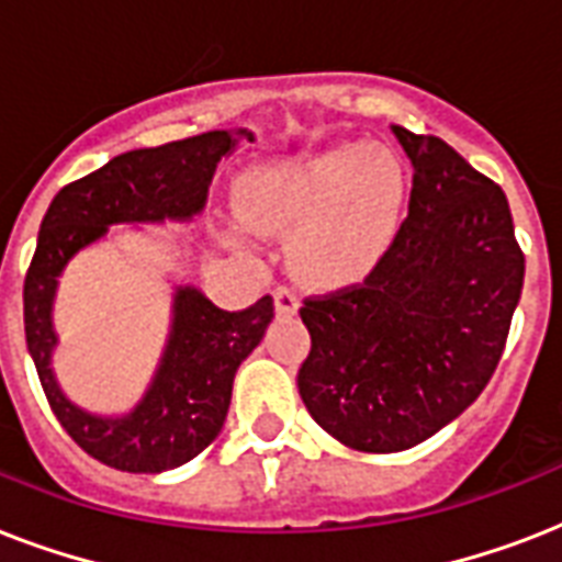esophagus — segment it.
Returning a JSON list of instances; mask_svg holds the SVG:
<instances>
[{
    "mask_svg": "<svg viewBox=\"0 0 562 562\" xmlns=\"http://www.w3.org/2000/svg\"><path fill=\"white\" fill-rule=\"evenodd\" d=\"M273 306H277V315H294L300 306V300L289 285H277V289H273Z\"/></svg>",
    "mask_w": 562,
    "mask_h": 562,
    "instance_id": "34e87169",
    "label": "esophagus"
}]
</instances>
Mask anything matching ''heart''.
Wrapping results in <instances>:
<instances>
[{"label":"heart","mask_w":562,"mask_h":562,"mask_svg":"<svg viewBox=\"0 0 562 562\" xmlns=\"http://www.w3.org/2000/svg\"><path fill=\"white\" fill-rule=\"evenodd\" d=\"M400 162L382 148H333L250 171L241 212L259 233L291 236L297 271L321 285L359 280L391 241Z\"/></svg>","instance_id":"heart-1"}]
</instances>
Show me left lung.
Instances as JSON below:
<instances>
[{"label": "left lung", "instance_id": "obj_1", "mask_svg": "<svg viewBox=\"0 0 562 562\" xmlns=\"http://www.w3.org/2000/svg\"><path fill=\"white\" fill-rule=\"evenodd\" d=\"M393 134L414 166L408 218L364 282L300 308L308 414L344 446L379 454L423 443L479 400L525 280L502 187L437 136Z\"/></svg>", "mask_w": 562, "mask_h": 562}]
</instances>
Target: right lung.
<instances>
[{"label":"right lung","instance_id":"obj_1","mask_svg":"<svg viewBox=\"0 0 562 562\" xmlns=\"http://www.w3.org/2000/svg\"><path fill=\"white\" fill-rule=\"evenodd\" d=\"M241 136L250 139L247 131H210L119 154L99 171L60 189L40 224L37 250L22 285L25 341L48 405L66 435L113 470H175L218 437L236 370L262 341L273 317V300L265 294L241 312H224L198 289H178L169 344L151 387L125 417H95L66 400L52 373L57 277L81 247L99 241L110 224L187 221L198 215L215 166Z\"/></svg>","mask_w":562,"mask_h":562}]
</instances>
